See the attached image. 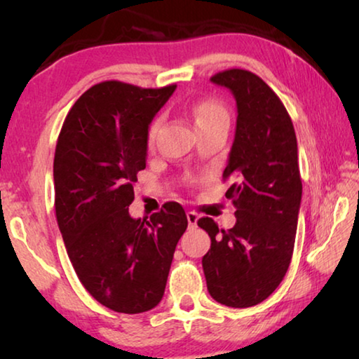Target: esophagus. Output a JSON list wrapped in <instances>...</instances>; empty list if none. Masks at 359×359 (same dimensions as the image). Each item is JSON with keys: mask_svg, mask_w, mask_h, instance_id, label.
Instances as JSON below:
<instances>
[{"mask_svg": "<svg viewBox=\"0 0 359 359\" xmlns=\"http://www.w3.org/2000/svg\"><path fill=\"white\" fill-rule=\"evenodd\" d=\"M187 220H188V224H190L191 228L196 226V222H198V214H196V212L188 210L187 212Z\"/></svg>", "mask_w": 359, "mask_h": 359, "instance_id": "34e87169", "label": "esophagus"}]
</instances>
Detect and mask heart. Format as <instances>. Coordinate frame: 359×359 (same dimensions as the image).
<instances>
[{
	"label": "heart",
	"instance_id": "1",
	"mask_svg": "<svg viewBox=\"0 0 359 359\" xmlns=\"http://www.w3.org/2000/svg\"><path fill=\"white\" fill-rule=\"evenodd\" d=\"M191 115L194 118V123L198 126V130L212 128V126L220 125V123H229V115H228L226 107L217 100H203L196 102V104L191 107ZM160 126H161V117H155L150 121L147 135H145V142H147L149 149H151L155 145Z\"/></svg>",
	"mask_w": 359,
	"mask_h": 359
}]
</instances>
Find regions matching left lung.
Masks as SVG:
<instances>
[{
    "label": "left lung",
    "mask_w": 359,
    "mask_h": 359,
    "mask_svg": "<svg viewBox=\"0 0 359 359\" xmlns=\"http://www.w3.org/2000/svg\"><path fill=\"white\" fill-rule=\"evenodd\" d=\"M210 81L234 95L238 123L223 180L236 208V224L220 229L198 220L210 236L203 269L210 296L228 307L263 302L280 285L291 263L302 182L293 121L280 98L247 69L217 72Z\"/></svg>",
    "instance_id": "8db88e82"
}]
</instances>
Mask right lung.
<instances>
[{
	"label": "right lung",
	"instance_id": "add662e5",
	"mask_svg": "<svg viewBox=\"0 0 359 359\" xmlns=\"http://www.w3.org/2000/svg\"><path fill=\"white\" fill-rule=\"evenodd\" d=\"M175 87L96 83L71 107L57 141L55 214L66 252L83 288L114 312L142 313L161 301L188 226L174 201L142 220L128 212L147 128Z\"/></svg>",
	"mask_w": 359,
	"mask_h": 359
}]
</instances>
